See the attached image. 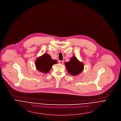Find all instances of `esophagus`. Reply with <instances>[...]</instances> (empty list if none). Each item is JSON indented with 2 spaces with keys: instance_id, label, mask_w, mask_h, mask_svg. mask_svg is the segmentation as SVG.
Masks as SVG:
<instances>
[{
  "instance_id": "34e87169",
  "label": "esophagus",
  "mask_w": 121,
  "mask_h": 121,
  "mask_svg": "<svg viewBox=\"0 0 121 121\" xmlns=\"http://www.w3.org/2000/svg\"><path fill=\"white\" fill-rule=\"evenodd\" d=\"M59 62L60 64H62L63 63V60H59Z\"/></svg>"
}]
</instances>
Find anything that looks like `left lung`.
Segmentation results:
<instances>
[{
	"instance_id": "left-lung-1",
	"label": "left lung",
	"mask_w": 121,
	"mask_h": 121,
	"mask_svg": "<svg viewBox=\"0 0 121 121\" xmlns=\"http://www.w3.org/2000/svg\"><path fill=\"white\" fill-rule=\"evenodd\" d=\"M68 72L72 75H76L83 70L84 65L76 58L73 57L69 62L65 63Z\"/></svg>"
}]
</instances>
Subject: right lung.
<instances>
[{
  "mask_svg": "<svg viewBox=\"0 0 121 121\" xmlns=\"http://www.w3.org/2000/svg\"><path fill=\"white\" fill-rule=\"evenodd\" d=\"M56 63H57V60L52 59L51 56L48 54H44L37 58L35 63L37 69L45 73H48L52 65Z\"/></svg>",
  "mask_w": 121,
  "mask_h": 121,
  "instance_id": "1",
  "label": "right lung"
}]
</instances>
